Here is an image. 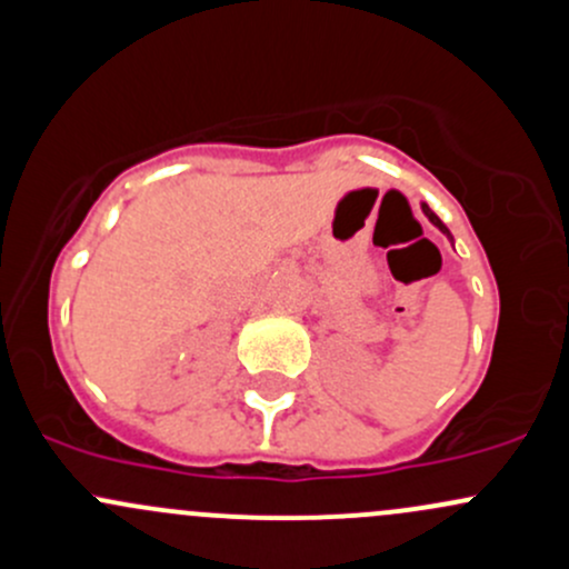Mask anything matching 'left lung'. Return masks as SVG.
<instances>
[{"mask_svg": "<svg viewBox=\"0 0 569 569\" xmlns=\"http://www.w3.org/2000/svg\"><path fill=\"white\" fill-rule=\"evenodd\" d=\"M422 212H426V218L430 220V223H433V226H436V229H439V231H441V234H447V239H450V242H452V234H450V229H447V226H445V223H441V220H439V214H436V212H433V209H430L428 204H422Z\"/></svg>", "mask_w": 569, "mask_h": 569, "instance_id": "obj_1", "label": "left lung"}]
</instances>
